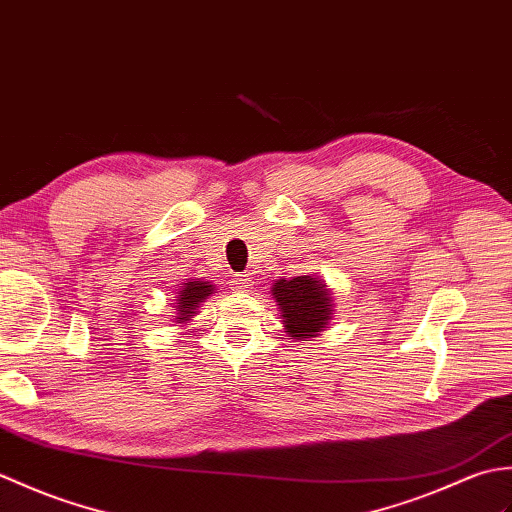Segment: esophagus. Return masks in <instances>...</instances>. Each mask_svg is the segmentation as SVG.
I'll use <instances>...</instances> for the list:
<instances>
[{
    "instance_id": "34e87169",
    "label": "esophagus",
    "mask_w": 512,
    "mask_h": 512,
    "mask_svg": "<svg viewBox=\"0 0 512 512\" xmlns=\"http://www.w3.org/2000/svg\"><path fill=\"white\" fill-rule=\"evenodd\" d=\"M232 289L234 291H249L254 287V280H252V274H247V271H243V274H236L232 278Z\"/></svg>"
}]
</instances>
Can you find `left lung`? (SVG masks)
<instances>
[{"label":"left lung","instance_id":"obj_1","mask_svg":"<svg viewBox=\"0 0 512 512\" xmlns=\"http://www.w3.org/2000/svg\"><path fill=\"white\" fill-rule=\"evenodd\" d=\"M271 293L282 311V322L291 339H309L324 331L331 320V300L326 285L317 278L298 276L293 280H276Z\"/></svg>","mask_w":512,"mask_h":512}]
</instances>
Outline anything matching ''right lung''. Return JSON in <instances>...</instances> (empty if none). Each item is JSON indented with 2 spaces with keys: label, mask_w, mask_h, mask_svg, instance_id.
<instances>
[{
  "label": "right lung",
  "mask_w": 512,
  "mask_h": 512,
  "mask_svg": "<svg viewBox=\"0 0 512 512\" xmlns=\"http://www.w3.org/2000/svg\"><path fill=\"white\" fill-rule=\"evenodd\" d=\"M212 293V285H208V282H201V280H195V282H186V287L179 291V298H177V320L184 322L190 317V313H195L199 309V304L208 298V295Z\"/></svg>",
  "instance_id": "add662e5"
}]
</instances>
